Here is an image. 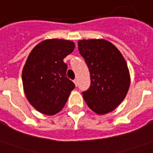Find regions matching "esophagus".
<instances>
[{"mask_svg":"<svg viewBox=\"0 0 153 153\" xmlns=\"http://www.w3.org/2000/svg\"><path fill=\"white\" fill-rule=\"evenodd\" d=\"M73 82H74L75 85H76V87H77V85H78V82H77V79H75Z\"/></svg>","mask_w":153,"mask_h":153,"instance_id":"obj_1","label":"esophagus"}]
</instances>
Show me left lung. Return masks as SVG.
<instances>
[{"instance_id":"8db88e82","label":"left lung","mask_w":153,"mask_h":153,"mask_svg":"<svg viewBox=\"0 0 153 153\" xmlns=\"http://www.w3.org/2000/svg\"><path fill=\"white\" fill-rule=\"evenodd\" d=\"M80 54L89 68L91 86L83 91L87 106L103 115L123 101L130 86L127 62L116 46L103 39L78 41Z\"/></svg>"}]
</instances>
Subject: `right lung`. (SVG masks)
Masks as SVG:
<instances>
[{
  "instance_id": "obj_1",
  "label": "right lung",
  "mask_w": 153,
  "mask_h": 153,
  "mask_svg": "<svg viewBox=\"0 0 153 153\" xmlns=\"http://www.w3.org/2000/svg\"><path fill=\"white\" fill-rule=\"evenodd\" d=\"M74 48V42L68 40L48 39L35 46L27 57L22 70L24 92L30 105L42 114L59 112L75 88L63 62Z\"/></svg>"
}]
</instances>
